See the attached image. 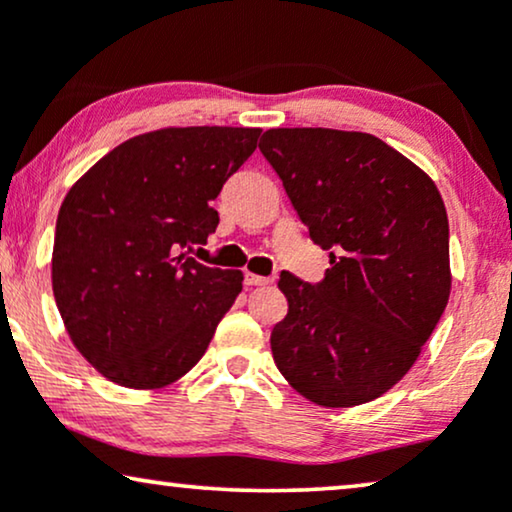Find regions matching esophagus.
<instances>
[{
  "label": "esophagus",
  "instance_id": "obj_1",
  "mask_svg": "<svg viewBox=\"0 0 512 512\" xmlns=\"http://www.w3.org/2000/svg\"><path fill=\"white\" fill-rule=\"evenodd\" d=\"M272 279L270 277H263V275H256V272H244V284L247 286H265V284H270Z\"/></svg>",
  "mask_w": 512,
  "mask_h": 512
}]
</instances>
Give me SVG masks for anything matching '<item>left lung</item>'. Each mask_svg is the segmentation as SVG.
<instances>
[{
	"label": "left lung",
	"instance_id": "left-lung-1",
	"mask_svg": "<svg viewBox=\"0 0 512 512\" xmlns=\"http://www.w3.org/2000/svg\"><path fill=\"white\" fill-rule=\"evenodd\" d=\"M258 149L310 240L331 251L324 282L279 277L289 300L270 335L279 373L324 408L373 401L412 368L450 298L443 198L368 132L275 128Z\"/></svg>",
	"mask_w": 512,
	"mask_h": 512
}]
</instances>
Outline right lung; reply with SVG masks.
<instances>
[{"label":"right lung","mask_w":512,"mask_h":512,"mask_svg":"<svg viewBox=\"0 0 512 512\" xmlns=\"http://www.w3.org/2000/svg\"><path fill=\"white\" fill-rule=\"evenodd\" d=\"M261 128H160L118 144L62 200L51 279L69 340L107 380L160 389L184 377L242 291L240 270L184 249L219 226L212 200Z\"/></svg>","instance_id":"obj_1"}]
</instances>
